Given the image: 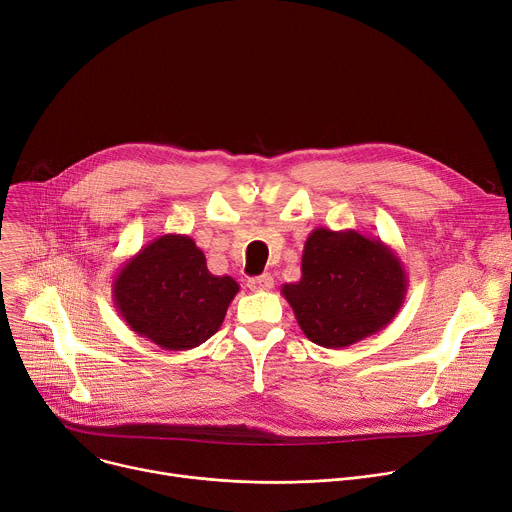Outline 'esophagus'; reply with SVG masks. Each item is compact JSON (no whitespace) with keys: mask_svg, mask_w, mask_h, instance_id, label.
Wrapping results in <instances>:
<instances>
[{"mask_svg":"<svg viewBox=\"0 0 512 512\" xmlns=\"http://www.w3.org/2000/svg\"><path fill=\"white\" fill-rule=\"evenodd\" d=\"M247 286L255 292H263V290H270L274 286V278L270 274H261V276H255V278H249Z\"/></svg>","mask_w":512,"mask_h":512,"instance_id":"1","label":"esophagus"}]
</instances>
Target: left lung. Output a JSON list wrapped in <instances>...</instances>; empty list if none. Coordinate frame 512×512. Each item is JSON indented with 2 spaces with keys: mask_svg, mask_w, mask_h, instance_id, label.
<instances>
[{
  "mask_svg": "<svg viewBox=\"0 0 512 512\" xmlns=\"http://www.w3.org/2000/svg\"><path fill=\"white\" fill-rule=\"evenodd\" d=\"M409 278L384 240L357 230L315 228L301 280L282 286L303 334L324 348H346L384 330L407 299Z\"/></svg>",
  "mask_w": 512,
  "mask_h": 512,
  "instance_id": "1",
  "label": "left lung"
}]
</instances>
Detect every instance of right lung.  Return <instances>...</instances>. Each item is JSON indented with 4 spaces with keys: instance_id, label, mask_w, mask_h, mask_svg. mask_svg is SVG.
<instances>
[{
    "instance_id": "add662e5",
    "label": "right lung",
    "mask_w": 512,
    "mask_h": 512,
    "mask_svg": "<svg viewBox=\"0 0 512 512\" xmlns=\"http://www.w3.org/2000/svg\"><path fill=\"white\" fill-rule=\"evenodd\" d=\"M238 290L234 278L207 270L191 236L164 234L122 263L112 299L134 334L164 351H188L220 330Z\"/></svg>"
}]
</instances>
